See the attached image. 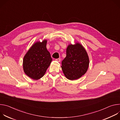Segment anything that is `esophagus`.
I'll return each mask as SVG.
<instances>
[{
    "label": "esophagus",
    "mask_w": 120,
    "mask_h": 120,
    "mask_svg": "<svg viewBox=\"0 0 120 120\" xmlns=\"http://www.w3.org/2000/svg\"><path fill=\"white\" fill-rule=\"evenodd\" d=\"M56 61L58 62H60L61 61V59L60 58H58V59H56Z\"/></svg>",
    "instance_id": "obj_1"
}]
</instances>
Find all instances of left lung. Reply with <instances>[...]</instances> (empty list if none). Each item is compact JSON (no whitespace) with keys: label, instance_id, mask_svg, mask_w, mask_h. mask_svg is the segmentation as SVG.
<instances>
[{"label":"left lung","instance_id":"left-lung-1","mask_svg":"<svg viewBox=\"0 0 120 120\" xmlns=\"http://www.w3.org/2000/svg\"><path fill=\"white\" fill-rule=\"evenodd\" d=\"M89 64L88 54L79 43L69 44L66 48V56L62 62V69L65 77L75 80L87 72Z\"/></svg>","mask_w":120,"mask_h":120}]
</instances>
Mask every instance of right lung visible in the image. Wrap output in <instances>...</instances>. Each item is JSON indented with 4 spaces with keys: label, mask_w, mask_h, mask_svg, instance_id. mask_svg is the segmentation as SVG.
<instances>
[{
    "label": "right lung",
    "mask_w": 120,
    "mask_h": 120,
    "mask_svg": "<svg viewBox=\"0 0 120 120\" xmlns=\"http://www.w3.org/2000/svg\"><path fill=\"white\" fill-rule=\"evenodd\" d=\"M47 40L34 43L25 55L23 67L25 73L31 79L38 80L45 74L52 59L46 47Z\"/></svg>",
    "instance_id": "1"
}]
</instances>
